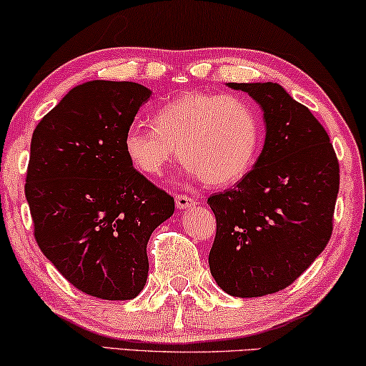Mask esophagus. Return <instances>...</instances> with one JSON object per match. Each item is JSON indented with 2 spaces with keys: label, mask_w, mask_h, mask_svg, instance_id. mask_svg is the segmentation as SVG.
<instances>
[{
  "label": "esophagus",
  "mask_w": 366,
  "mask_h": 366,
  "mask_svg": "<svg viewBox=\"0 0 366 366\" xmlns=\"http://www.w3.org/2000/svg\"><path fill=\"white\" fill-rule=\"evenodd\" d=\"M176 205L179 209H187V207H192V205H195V200L190 199L187 194H177L176 195Z\"/></svg>",
  "instance_id": "34e87169"
}]
</instances>
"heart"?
I'll list each match as a JSON object with an SVG mask.
<instances>
[{
  "mask_svg": "<svg viewBox=\"0 0 366 366\" xmlns=\"http://www.w3.org/2000/svg\"><path fill=\"white\" fill-rule=\"evenodd\" d=\"M152 124L134 122L122 139L129 162L149 177L162 176L179 147L189 174L225 187L250 172L260 151L259 111L239 96L187 92L157 107Z\"/></svg>",
  "mask_w": 366,
  "mask_h": 366,
  "instance_id": "heart-1",
  "label": "heart"
}]
</instances>
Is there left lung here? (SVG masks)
I'll list each match as a JSON object with an SVG mask.
<instances>
[{
	"mask_svg": "<svg viewBox=\"0 0 366 366\" xmlns=\"http://www.w3.org/2000/svg\"><path fill=\"white\" fill-rule=\"evenodd\" d=\"M260 104L265 144L234 189L210 195L217 220L210 274L234 297L292 285L322 254L333 230L340 166L310 109L277 82H230Z\"/></svg>",
	"mask_w": 366,
	"mask_h": 366,
	"instance_id": "1",
	"label": "left lung"
}]
</instances>
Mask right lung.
I'll list each match as a JSON object with an SVG mask.
<instances>
[{"instance_id":"add662e5","label":"right lung","mask_w":366,"mask_h":366,"mask_svg":"<svg viewBox=\"0 0 366 366\" xmlns=\"http://www.w3.org/2000/svg\"><path fill=\"white\" fill-rule=\"evenodd\" d=\"M151 91L89 81L36 126L26 200L39 249L91 297L131 300L147 280V242L174 214V197L132 167L124 134Z\"/></svg>"}]
</instances>
